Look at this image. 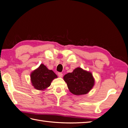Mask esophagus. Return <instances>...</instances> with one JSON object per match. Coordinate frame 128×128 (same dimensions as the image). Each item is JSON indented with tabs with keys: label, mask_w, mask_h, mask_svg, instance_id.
Returning a JSON list of instances; mask_svg holds the SVG:
<instances>
[{
	"label": "esophagus",
	"mask_w": 128,
	"mask_h": 128,
	"mask_svg": "<svg viewBox=\"0 0 128 128\" xmlns=\"http://www.w3.org/2000/svg\"><path fill=\"white\" fill-rule=\"evenodd\" d=\"M58 76L59 77H62V76H63V74H62V73L61 72H58Z\"/></svg>",
	"instance_id": "34e87169"
}]
</instances>
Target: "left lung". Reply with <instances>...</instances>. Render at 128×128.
Returning a JSON list of instances; mask_svg holds the SVG:
<instances>
[{
    "label": "left lung",
    "instance_id": "left-lung-1",
    "mask_svg": "<svg viewBox=\"0 0 128 128\" xmlns=\"http://www.w3.org/2000/svg\"><path fill=\"white\" fill-rule=\"evenodd\" d=\"M64 80L70 92L75 95L86 94L92 90L94 84V79L92 73L80 67L65 74Z\"/></svg>",
    "mask_w": 128,
    "mask_h": 128
}]
</instances>
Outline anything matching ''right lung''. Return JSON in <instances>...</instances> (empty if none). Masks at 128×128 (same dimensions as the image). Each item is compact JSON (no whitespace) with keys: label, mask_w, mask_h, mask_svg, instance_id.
Wrapping results in <instances>:
<instances>
[{"label":"right lung","mask_w":128,"mask_h":128,"mask_svg":"<svg viewBox=\"0 0 128 128\" xmlns=\"http://www.w3.org/2000/svg\"><path fill=\"white\" fill-rule=\"evenodd\" d=\"M30 77L34 87L42 90L48 87L53 80L57 76L53 71L48 70L44 64H41L37 69L31 72Z\"/></svg>","instance_id":"1"}]
</instances>
